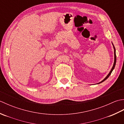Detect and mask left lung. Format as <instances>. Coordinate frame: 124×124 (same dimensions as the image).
Here are the masks:
<instances>
[{"instance_id": "left-lung-1", "label": "left lung", "mask_w": 124, "mask_h": 124, "mask_svg": "<svg viewBox=\"0 0 124 124\" xmlns=\"http://www.w3.org/2000/svg\"><path fill=\"white\" fill-rule=\"evenodd\" d=\"M112 45H113V47H114V65H113V67H112V69H111V70H110V71L109 72V73H108V75L107 76H106V77L103 80H102L101 82H100V83H99L98 84H100V83H102V82H103L104 81H105L108 78L109 76H110V75H111V72H112V71L114 70V68H115V65H116V49H115V46H114V44H113V43H112Z\"/></svg>"}]
</instances>
